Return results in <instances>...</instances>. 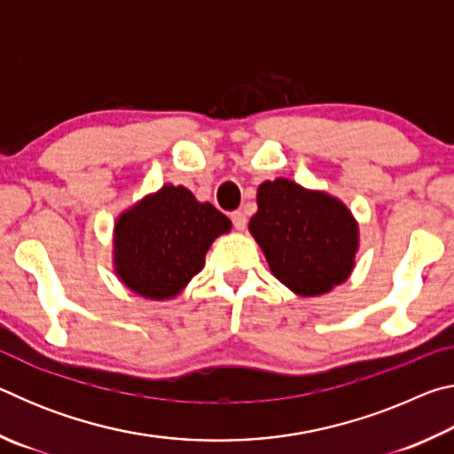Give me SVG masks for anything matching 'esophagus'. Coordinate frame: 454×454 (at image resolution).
<instances>
[{
	"label": "esophagus",
	"mask_w": 454,
	"mask_h": 454,
	"mask_svg": "<svg viewBox=\"0 0 454 454\" xmlns=\"http://www.w3.org/2000/svg\"><path fill=\"white\" fill-rule=\"evenodd\" d=\"M232 224L236 230H244L246 224H248V218H246V214L242 210L232 212Z\"/></svg>",
	"instance_id": "esophagus-1"
}]
</instances>
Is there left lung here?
<instances>
[{"mask_svg":"<svg viewBox=\"0 0 454 454\" xmlns=\"http://www.w3.org/2000/svg\"><path fill=\"white\" fill-rule=\"evenodd\" d=\"M250 232L284 286L318 296L348 278L358 250V226L347 206L286 178L258 188Z\"/></svg>","mask_w":454,"mask_h":454,"instance_id":"8db88e82","label":"left lung"}]
</instances>
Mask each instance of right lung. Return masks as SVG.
Returning <instances> with one entry per match:
<instances>
[{"label": "right lung", "mask_w": 454, "mask_h": 454, "mask_svg": "<svg viewBox=\"0 0 454 454\" xmlns=\"http://www.w3.org/2000/svg\"><path fill=\"white\" fill-rule=\"evenodd\" d=\"M232 228L224 214L184 186H164L121 214L114 234L116 272L136 294L164 301L202 270L206 252Z\"/></svg>", "instance_id": "obj_1"}]
</instances>
